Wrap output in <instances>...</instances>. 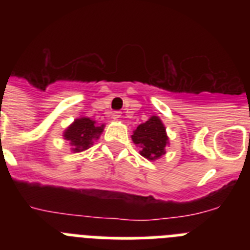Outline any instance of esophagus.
Here are the masks:
<instances>
[{
  "instance_id": "34e87169",
  "label": "esophagus",
  "mask_w": 250,
  "mask_h": 250,
  "mask_svg": "<svg viewBox=\"0 0 250 250\" xmlns=\"http://www.w3.org/2000/svg\"><path fill=\"white\" fill-rule=\"evenodd\" d=\"M120 118H121V111L112 112V119H114V120H119Z\"/></svg>"
}]
</instances>
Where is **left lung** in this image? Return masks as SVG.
I'll return each mask as SVG.
<instances>
[{
  "mask_svg": "<svg viewBox=\"0 0 250 250\" xmlns=\"http://www.w3.org/2000/svg\"><path fill=\"white\" fill-rule=\"evenodd\" d=\"M136 146L141 147L140 155L147 160H158L164 155L165 147L169 146L167 127L159 116L152 115L145 123L140 124L131 135Z\"/></svg>",
  "mask_w": 250,
  "mask_h": 250,
  "instance_id": "8db88e82",
  "label": "left lung"
}]
</instances>
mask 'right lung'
Returning a JSON list of instances; mask_svg holds the SVG:
<instances>
[{
    "mask_svg": "<svg viewBox=\"0 0 250 250\" xmlns=\"http://www.w3.org/2000/svg\"><path fill=\"white\" fill-rule=\"evenodd\" d=\"M105 129V124H98L87 116H80L75 119L63 130V139L70 141L72 152H81L94 145Z\"/></svg>",
    "mask_w": 250,
    "mask_h": 250,
    "instance_id": "1",
    "label": "right lung"
}]
</instances>
